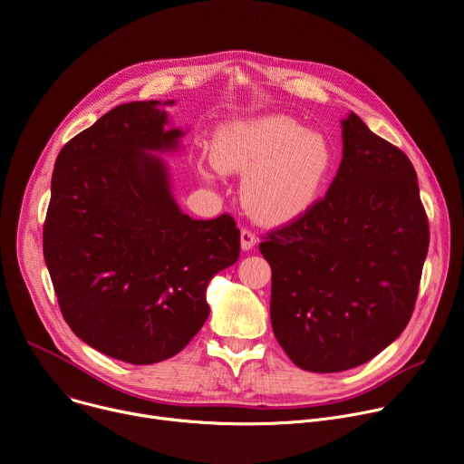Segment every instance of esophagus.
Returning a JSON list of instances; mask_svg holds the SVG:
<instances>
[{
	"label": "esophagus",
	"mask_w": 464,
	"mask_h": 464,
	"mask_svg": "<svg viewBox=\"0 0 464 464\" xmlns=\"http://www.w3.org/2000/svg\"><path fill=\"white\" fill-rule=\"evenodd\" d=\"M256 245V236L251 228H241V248L243 251H251Z\"/></svg>",
	"instance_id": "esophagus-1"
}]
</instances>
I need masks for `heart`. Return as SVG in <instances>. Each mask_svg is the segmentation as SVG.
Instances as JSON below:
<instances>
[{
  "label": "heart",
  "instance_id": "obj_1",
  "mask_svg": "<svg viewBox=\"0 0 464 464\" xmlns=\"http://www.w3.org/2000/svg\"><path fill=\"white\" fill-rule=\"evenodd\" d=\"M211 161L223 172H251L245 206L262 221L280 223L315 202L333 167V149L324 135L275 115L225 126L213 140Z\"/></svg>",
  "mask_w": 464,
  "mask_h": 464
}]
</instances>
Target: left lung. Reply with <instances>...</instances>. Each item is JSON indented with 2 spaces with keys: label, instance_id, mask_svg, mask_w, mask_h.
I'll use <instances>...</instances> for the list:
<instances>
[{
  "label": "left lung",
  "instance_id": "obj_1",
  "mask_svg": "<svg viewBox=\"0 0 464 464\" xmlns=\"http://www.w3.org/2000/svg\"><path fill=\"white\" fill-rule=\"evenodd\" d=\"M324 198L271 230V325L295 366L351 370L394 342L414 310L430 223L411 160L361 117Z\"/></svg>",
  "mask_w": 464,
  "mask_h": 464
}]
</instances>
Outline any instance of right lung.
<instances>
[{"label": "right lung", "instance_id": "1", "mask_svg": "<svg viewBox=\"0 0 464 464\" xmlns=\"http://www.w3.org/2000/svg\"><path fill=\"white\" fill-rule=\"evenodd\" d=\"M165 103L117 105L66 142L43 230L68 327L139 366L167 361L191 342L209 314V278L239 258L234 218L186 216L163 161L149 154L172 150L182 137L165 130Z\"/></svg>", "mask_w": 464, "mask_h": 464}]
</instances>
